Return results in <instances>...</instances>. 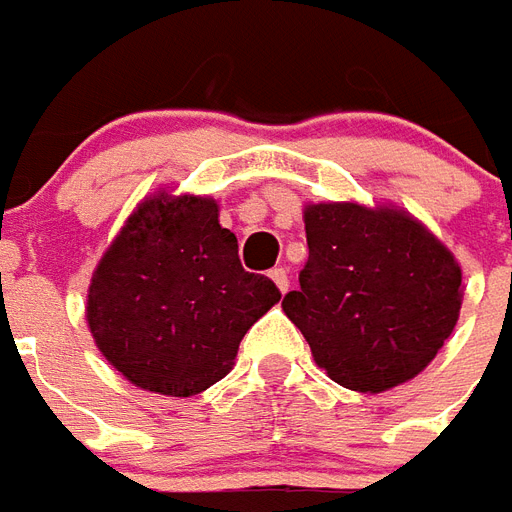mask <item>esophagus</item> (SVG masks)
Segmentation results:
<instances>
[{"label":"esophagus","mask_w":512,"mask_h":512,"mask_svg":"<svg viewBox=\"0 0 512 512\" xmlns=\"http://www.w3.org/2000/svg\"><path fill=\"white\" fill-rule=\"evenodd\" d=\"M268 277L274 279V285H277L282 293L290 288V279H288V271H285V268H271V271H268Z\"/></svg>","instance_id":"34e87169"}]
</instances>
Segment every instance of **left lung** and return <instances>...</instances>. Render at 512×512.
<instances>
[{
	"instance_id": "1",
	"label": "left lung",
	"mask_w": 512,
	"mask_h": 512,
	"mask_svg": "<svg viewBox=\"0 0 512 512\" xmlns=\"http://www.w3.org/2000/svg\"><path fill=\"white\" fill-rule=\"evenodd\" d=\"M304 230L310 257L282 310L318 367L370 395L419 376L461 312V266L450 249L386 205H307Z\"/></svg>"
}]
</instances>
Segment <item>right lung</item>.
I'll list each match as a JSON object with an SVG mask.
<instances>
[{"label": "right lung", "mask_w": 512, "mask_h": 512, "mask_svg": "<svg viewBox=\"0 0 512 512\" xmlns=\"http://www.w3.org/2000/svg\"><path fill=\"white\" fill-rule=\"evenodd\" d=\"M282 299L238 260L211 197H147L106 249L87 293L95 345L147 392L191 397L233 367L238 345Z\"/></svg>", "instance_id": "1"}]
</instances>
